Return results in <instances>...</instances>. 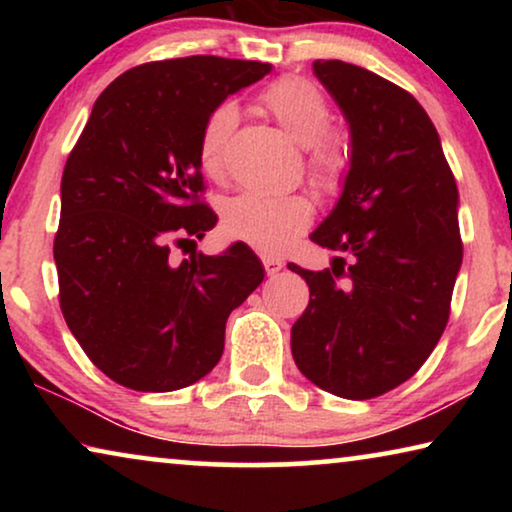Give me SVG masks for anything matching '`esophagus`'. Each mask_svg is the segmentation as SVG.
Masks as SVG:
<instances>
[{"label": "esophagus", "instance_id": "esophagus-1", "mask_svg": "<svg viewBox=\"0 0 512 512\" xmlns=\"http://www.w3.org/2000/svg\"><path fill=\"white\" fill-rule=\"evenodd\" d=\"M263 268H265V272H268V277H272V275H277V272L284 268V261H282V258H275V256L265 254L263 256Z\"/></svg>", "mask_w": 512, "mask_h": 512}]
</instances>
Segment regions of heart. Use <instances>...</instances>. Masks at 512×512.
<instances>
[{
	"label": "heart",
	"mask_w": 512,
	"mask_h": 512,
	"mask_svg": "<svg viewBox=\"0 0 512 512\" xmlns=\"http://www.w3.org/2000/svg\"><path fill=\"white\" fill-rule=\"evenodd\" d=\"M261 107L305 146V170L312 186L335 193L347 177L352 151L347 137L331 128V104L317 83L284 76L258 97ZM237 104L223 100L209 109L200 128L198 158L207 177H221L223 158L237 128ZM312 221V202L303 193H240L223 205V230L261 251H277L298 237Z\"/></svg>",
	"instance_id": "obj_1"
}]
</instances>
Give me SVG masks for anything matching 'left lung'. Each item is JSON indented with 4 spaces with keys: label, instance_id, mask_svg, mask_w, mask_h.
I'll return each instance as SVG.
<instances>
[{
    "label": "left lung",
    "instance_id": "8db88e82",
    "mask_svg": "<svg viewBox=\"0 0 512 512\" xmlns=\"http://www.w3.org/2000/svg\"><path fill=\"white\" fill-rule=\"evenodd\" d=\"M312 67L347 118L352 163L338 205L310 235L338 254L331 268L289 263L310 286L291 352L319 389L366 401L410 380L450 319L464 254L457 181L408 90L342 60Z\"/></svg>",
    "mask_w": 512,
    "mask_h": 512
}]
</instances>
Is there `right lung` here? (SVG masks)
Returning a JSON list of instances; mask_svg holds the SVG:
<instances>
[{
  "instance_id": "obj_1",
  "label": "right lung",
  "mask_w": 512,
  "mask_h": 512,
  "mask_svg": "<svg viewBox=\"0 0 512 512\" xmlns=\"http://www.w3.org/2000/svg\"><path fill=\"white\" fill-rule=\"evenodd\" d=\"M268 62L216 55L132 67L97 97L60 184L53 256L60 310L88 359L135 391H174L223 354L228 314L263 282L244 242L188 254L216 226L198 137L209 109Z\"/></svg>"
}]
</instances>
